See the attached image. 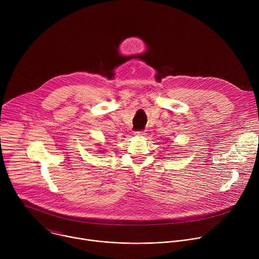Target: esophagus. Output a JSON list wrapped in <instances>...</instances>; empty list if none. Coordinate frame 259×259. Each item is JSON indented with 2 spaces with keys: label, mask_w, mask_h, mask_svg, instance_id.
Listing matches in <instances>:
<instances>
[{
  "label": "esophagus",
  "mask_w": 259,
  "mask_h": 259,
  "mask_svg": "<svg viewBox=\"0 0 259 259\" xmlns=\"http://www.w3.org/2000/svg\"><path fill=\"white\" fill-rule=\"evenodd\" d=\"M134 134H135L136 136H143V135L145 134V131H143V130H141V131H135Z\"/></svg>",
  "instance_id": "obj_1"
}]
</instances>
